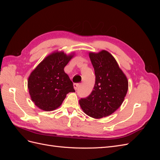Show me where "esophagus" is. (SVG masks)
Instances as JSON below:
<instances>
[{"label":"esophagus","mask_w":160,"mask_h":160,"mask_svg":"<svg viewBox=\"0 0 160 160\" xmlns=\"http://www.w3.org/2000/svg\"><path fill=\"white\" fill-rule=\"evenodd\" d=\"M73 87H74V89H75V90H77V89L79 88V83H74V85H73Z\"/></svg>","instance_id":"34e87169"}]
</instances>
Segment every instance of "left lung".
I'll use <instances>...</instances> for the list:
<instances>
[{
    "instance_id": "left-lung-1",
    "label": "left lung",
    "mask_w": 160,
    "mask_h": 160,
    "mask_svg": "<svg viewBox=\"0 0 160 160\" xmlns=\"http://www.w3.org/2000/svg\"><path fill=\"white\" fill-rule=\"evenodd\" d=\"M89 57L95 71V86L89 96L81 98L79 104L87 115L99 119L112 114L122 104L128 81L109 52H90Z\"/></svg>"
}]
</instances>
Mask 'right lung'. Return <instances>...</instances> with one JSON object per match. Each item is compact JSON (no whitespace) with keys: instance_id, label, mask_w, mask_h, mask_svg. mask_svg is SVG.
<instances>
[{"instance_id":"obj_1","label":"right lung","mask_w":160,"mask_h":160,"mask_svg":"<svg viewBox=\"0 0 160 160\" xmlns=\"http://www.w3.org/2000/svg\"><path fill=\"white\" fill-rule=\"evenodd\" d=\"M72 55L53 52L41 62L30 75L28 88L32 101L44 111H52L62 104L66 95L75 92L72 82L64 67Z\"/></svg>"}]
</instances>
